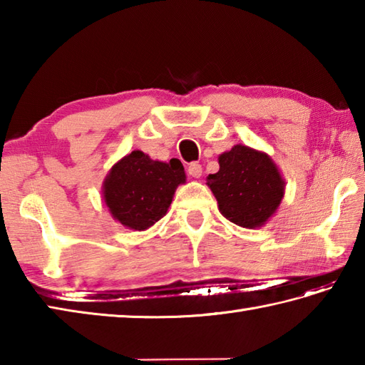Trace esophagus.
<instances>
[{
    "label": "esophagus",
    "instance_id": "34e87169",
    "mask_svg": "<svg viewBox=\"0 0 365 365\" xmlns=\"http://www.w3.org/2000/svg\"><path fill=\"white\" fill-rule=\"evenodd\" d=\"M188 174L195 178H200L202 177V166H200L199 163H191L188 166Z\"/></svg>",
    "mask_w": 365,
    "mask_h": 365
}]
</instances>
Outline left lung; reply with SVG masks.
Instances as JSON below:
<instances>
[{
  "label": "left lung",
  "mask_w": 365,
  "mask_h": 365,
  "mask_svg": "<svg viewBox=\"0 0 365 365\" xmlns=\"http://www.w3.org/2000/svg\"><path fill=\"white\" fill-rule=\"evenodd\" d=\"M220 170L207 177L222 216L240 227L257 229L273 218L285 180L268 153L235 144L218 157Z\"/></svg>",
  "instance_id": "obj_1"
}]
</instances>
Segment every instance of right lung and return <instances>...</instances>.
Returning <instances> with one entry per match:
<instances>
[{
    "label": "right lung",
    "instance_id": "right-lung-1",
    "mask_svg": "<svg viewBox=\"0 0 365 365\" xmlns=\"http://www.w3.org/2000/svg\"><path fill=\"white\" fill-rule=\"evenodd\" d=\"M185 182L187 174L180 160L158 161L133 150L108 170L102 195L114 221L141 232L168 213L177 187Z\"/></svg>",
    "mask_w": 365,
    "mask_h": 365
}]
</instances>
